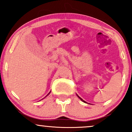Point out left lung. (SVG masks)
<instances>
[{"mask_svg":"<svg viewBox=\"0 0 132 132\" xmlns=\"http://www.w3.org/2000/svg\"><path fill=\"white\" fill-rule=\"evenodd\" d=\"M76 95H77V96H78V97H79V99H81L82 101V102H85V101H83V100H82V99H81V97H79V95H78V94H76Z\"/></svg>","mask_w":132,"mask_h":132,"instance_id":"1","label":"left lung"}]
</instances>
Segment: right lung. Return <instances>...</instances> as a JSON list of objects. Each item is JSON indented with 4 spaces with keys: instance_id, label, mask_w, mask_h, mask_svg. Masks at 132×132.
I'll return each instance as SVG.
<instances>
[{
    "instance_id": "right-lung-1",
    "label": "right lung",
    "mask_w": 132,
    "mask_h": 132,
    "mask_svg": "<svg viewBox=\"0 0 132 132\" xmlns=\"http://www.w3.org/2000/svg\"><path fill=\"white\" fill-rule=\"evenodd\" d=\"M50 92H49V94H48V95H49V94H50ZM47 95H46V96H47ZM43 99H44V98H43ZM40 101H41V100H40Z\"/></svg>"
}]
</instances>
